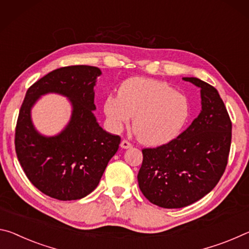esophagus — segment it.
Returning <instances> with one entry per match:
<instances>
[{
  "label": "esophagus",
  "instance_id": "34e87169",
  "mask_svg": "<svg viewBox=\"0 0 249 249\" xmlns=\"http://www.w3.org/2000/svg\"><path fill=\"white\" fill-rule=\"evenodd\" d=\"M120 145H121L122 149H129V148H131V146H132V144L130 143L128 140H122Z\"/></svg>",
  "mask_w": 249,
  "mask_h": 249
}]
</instances>
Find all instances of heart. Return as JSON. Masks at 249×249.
Instances as JSON below:
<instances>
[{"label": "heart", "mask_w": 249, "mask_h": 249, "mask_svg": "<svg viewBox=\"0 0 249 249\" xmlns=\"http://www.w3.org/2000/svg\"><path fill=\"white\" fill-rule=\"evenodd\" d=\"M104 110L113 130H119L131 119L139 141L162 145L182 132L190 118V101L164 81L134 77L125 80L118 96H108Z\"/></svg>", "instance_id": "heart-1"}]
</instances>
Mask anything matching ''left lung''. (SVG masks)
I'll return each mask as SVG.
<instances>
[{
    "instance_id": "8db88e82",
    "label": "left lung",
    "mask_w": 249,
    "mask_h": 249,
    "mask_svg": "<svg viewBox=\"0 0 249 249\" xmlns=\"http://www.w3.org/2000/svg\"><path fill=\"white\" fill-rule=\"evenodd\" d=\"M202 110L190 127L169 143L142 150L138 173L142 194L163 209H181L210 193L226 169L231 121L216 89L195 77Z\"/></svg>"
}]
</instances>
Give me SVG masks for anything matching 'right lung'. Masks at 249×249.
Instances as JSON below:
<instances>
[{
	"label": "right lung",
	"instance_id": "obj_1",
	"mask_svg": "<svg viewBox=\"0 0 249 249\" xmlns=\"http://www.w3.org/2000/svg\"><path fill=\"white\" fill-rule=\"evenodd\" d=\"M100 69L86 65L62 67L45 75L27 89L15 128V151L32 184L53 198H83L99 184L121 138L100 127L93 116V86ZM56 92L73 106L68 127L55 137L36 131L30 109L42 94Z\"/></svg>",
	"mask_w": 249,
	"mask_h": 249
}]
</instances>
